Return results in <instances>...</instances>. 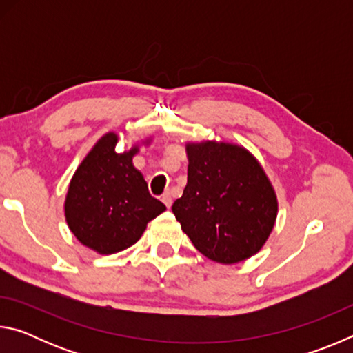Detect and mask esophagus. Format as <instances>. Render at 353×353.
<instances>
[{"label":"esophagus","mask_w":353,"mask_h":353,"mask_svg":"<svg viewBox=\"0 0 353 353\" xmlns=\"http://www.w3.org/2000/svg\"><path fill=\"white\" fill-rule=\"evenodd\" d=\"M162 202L163 204L166 205V207H171V204H172V196H171V193L170 191H165V193L162 194Z\"/></svg>","instance_id":"34e87169"}]
</instances>
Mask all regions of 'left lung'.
I'll return each instance as SVG.
<instances>
[{"instance_id": "left-lung-1", "label": "left lung", "mask_w": 353, "mask_h": 353, "mask_svg": "<svg viewBox=\"0 0 353 353\" xmlns=\"http://www.w3.org/2000/svg\"><path fill=\"white\" fill-rule=\"evenodd\" d=\"M188 181L172 213L194 248L221 265L248 260L265 246L279 212L270 177L241 145L187 141Z\"/></svg>"}]
</instances>
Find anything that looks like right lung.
Segmentation results:
<instances>
[{"label": "right lung", "mask_w": 353, "mask_h": 353, "mask_svg": "<svg viewBox=\"0 0 353 353\" xmlns=\"http://www.w3.org/2000/svg\"><path fill=\"white\" fill-rule=\"evenodd\" d=\"M119 135L107 132L94 143L71 177L65 221L77 241L101 255L121 252L140 240L149 221L166 210L152 198L132 159L140 145L117 152Z\"/></svg>", "instance_id": "obj_1"}]
</instances>
